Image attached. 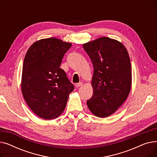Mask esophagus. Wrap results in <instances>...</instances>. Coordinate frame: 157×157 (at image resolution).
I'll use <instances>...</instances> for the list:
<instances>
[{
  "instance_id": "1",
  "label": "esophagus",
  "mask_w": 157,
  "mask_h": 157,
  "mask_svg": "<svg viewBox=\"0 0 157 157\" xmlns=\"http://www.w3.org/2000/svg\"><path fill=\"white\" fill-rule=\"evenodd\" d=\"M82 85H83V83H81V82H80V83H79L75 84V86H76V87H79V86H82Z\"/></svg>"
}]
</instances>
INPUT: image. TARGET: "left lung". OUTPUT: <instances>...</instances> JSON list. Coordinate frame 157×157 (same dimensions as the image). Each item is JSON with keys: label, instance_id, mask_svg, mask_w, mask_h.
<instances>
[{"label": "left lung", "instance_id": "1", "mask_svg": "<svg viewBox=\"0 0 157 157\" xmlns=\"http://www.w3.org/2000/svg\"><path fill=\"white\" fill-rule=\"evenodd\" d=\"M94 66L92 97L86 104L95 116L105 118L116 112L128 97L132 85L129 55L120 41L99 37L83 44Z\"/></svg>", "mask_w": 157, "mask_h": 157}]
</instances>
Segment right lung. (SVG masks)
I'll use <instances>...</instances> for the list:
<instances>
[{
    "instance_id": "right-lung-1",
    "label": "right lung",
    "mask_w": 157,
    "mask_h": 157,
    "mask_svg": "<svg viewBox=\"0 0 157 157\" xmlns=\"http://www.w3.org/2000/svg\"><path fill=\"white\" fill-rule=\"evenodd\" d=\"M71 43L55 37L33 43L25 56L21 88L30 109L41 118L50 120L64 111L73 85L60 64Z\"/></svg>"
}]
</instances>
